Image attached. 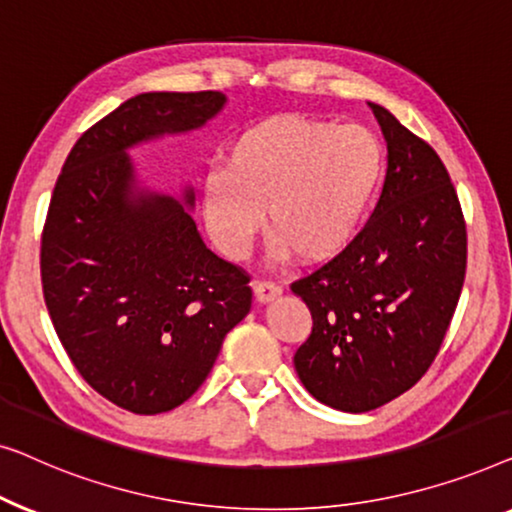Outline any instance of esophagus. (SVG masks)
I'll list each match as a JSON object with an SVG mask.
<instances>
[{"label":"esophagus","mask_w":512,"mask_h":512,"mask_svg":"<svg viewBox=\"0 0 512 512\" xmlns=\"http://www.w3.org/2000/svg\"><path fill=\"white\" fill-rule=\"evenodd\" d=\"M253 292H255V299L259 301V304H269V301L280 297L283 287H280L278 283H273V280H255Z\"/></svg>","instance_id":"esophagus-1"}]
</instances>
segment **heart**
Masks as SVG:
<instances>
[{"label": "heart", "mask_w": 512, "mask_h": 512, "mask_svg": "<svg viewBox=\"0 0 512 512\" xmlns=\"http://www.w3.org/2000/svg\"><path fill=\"white\" fill-rule=\"evenodd\" d=\"M385 148L359 125L271 115L243 129L227 167L201 187L206 229L220 253L246 257L269 211L278 257L320 264L355 239L385 178Z\"/></svg>", "instance_id": "1"}]
</instances>
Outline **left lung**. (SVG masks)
<instances>
[{
    "label": "left lung",
    "instance_id": "left-lung-1",
    "mask_svg": "<svg viewBox=\"0 0 512 512\" xmlns=\"http://www.w3.org/2000/svg\"><path fill=\"white\" fill-rule=\"evenodd\" d=\"M376 211L341 255L294 280L313 318L294 369L315 399L366 413L408 392L434 362L466 276V222L436 150L383 106Z\"/></svg>",
    "mask_w": 512,
    "mask_h": 512
}]
</instances>
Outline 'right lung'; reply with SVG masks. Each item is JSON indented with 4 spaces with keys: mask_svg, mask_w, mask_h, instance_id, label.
Listing matches in <instances>:
<instances>
[{
    "mask_svg": "<svg viewBox=\"0 0 512 512\" xmlns=\"http://www.w3.org/2000/svg\"><path fill=\"white\" fill-rule=\"evenodd\" d=\"M222 106L213 90L127 99L83 132L50 197L41 234L50 320L85 383L129 413L190 399L253 304L248 273L206 248L181 201L134 190L127 155L201 127Z\"/></svg>",
    "mask_w": 512,
    "mask_h": 512,
    "instance_id": "1",
    "label": "right lung"
}]
</instances>
